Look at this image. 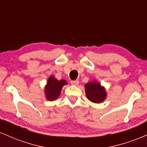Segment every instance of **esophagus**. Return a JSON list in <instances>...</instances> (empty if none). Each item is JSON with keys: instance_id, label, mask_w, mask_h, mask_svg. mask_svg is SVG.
Wrapping results in <instances>:
<instances>
[{"instance_id": "obj_1", "label": "esophagus", "mask_w": 147, "mask_h": 147, "mask_svg": "<svg viewBox=\"0 0 147 147\" xmlns=\"http://www.w3.org/2000/svg\"><path fill=\"white\" fill-rule=\"evenodd\" d=\"M70 83H71L72 85H74V86H77L79 83V80H72L70 82Z\"/></svg>"}]
</instances>
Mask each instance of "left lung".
I'll return each instance as SVG.
<instances>
[{
	"instance_id": "8db88e82",
	"label": "left lung",
	"mask_w": 147,
	"mask_h": 147,
	"mask_svg": "<svg viewBox=\"0 0 147 147\" xmlns=\"http://www.w3.org/2000/svg\"><path fill=\"white\" fill-rule=\"evenodd\" d=\"M85 92L87 98L93 103H101L106 98L105 88L96 81L90 82L85 85Z\"/></svg>"
}]
</instances>
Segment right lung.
<instances>
[{
	"label": "right lung",
	"mask_w": 147,
	"mask_h": 147,
	"mask_svg": "<svg viewBox=\"0 0 147 147\" xmlns=\"http://www.w3.org/2000/svg\"><path fill=\"white\" fill-rule=\"evenodd\" d=\"M67 84H68L67 82L64 79L59 81L54 76H50L45 87V94L46 99L50 101L57 99L59 97L62 88Z\"/></svg>",
	"instance_id": "right-lung-1"
}]
</instances>
